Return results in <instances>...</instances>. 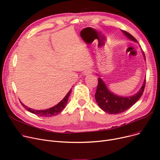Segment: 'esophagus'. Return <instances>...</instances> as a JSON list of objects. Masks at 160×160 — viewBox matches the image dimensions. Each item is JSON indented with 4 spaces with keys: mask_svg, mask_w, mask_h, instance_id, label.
<instances>
[{
    "mask_svg": "<svg viewBox=\"0 0 160 160\" xmlns=\"http://www.w3.org/2000/svg\"><path fill=\"white\" fill-rule=\"evenodd\" d=\"M92 72H93V70H92L91 69H86L84 71V74L85 75H89V74H91Z\"/></svg>",
    "mask_w": 160,
    "mask_h": 160,
    "instance_id": "1",
    "label": "esophagus"
}]
</instances>
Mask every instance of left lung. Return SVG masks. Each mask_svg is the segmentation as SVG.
Listing matches in <instances>:
<instances>
[{
  "mask_svg": "<svg viewBox=\"0 0 160 160\" xmlns=\"http://www.w3.org/2000/svg\"><path fill=\"white\" fill-rule=\"evenodd\" d=\"M124 34L133 41H136V38L130 33L126 31H122ZM145 56V54L143 52ZM146 79L143 85L138 93L130 97H121L114 95L108 89L104 82L100 77L98 78V85L95 93V99L99 107L110 114H118L127 110L131 108L140 98L144 92Z\"/></svg>",
  "mask_w": 160,
  "mask_h": 160,
  "instance_id": "left-lung-1",
  "label": "left lung"
}]
</instances>
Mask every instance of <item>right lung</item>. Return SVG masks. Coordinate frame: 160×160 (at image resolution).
I'll use <instances>...</instances> for the list:
<instances>
[{"label": "right lung", "mask_w": 160, "mask_h": 160, "mask_svg": "<svg viewBox=\"0 0 160 160\" xmlns=\"http://www.w3.org/2000/svg\"><path fill=\"white\" fill-rule=\"evenodd\" d=\"M72 89H70V91L68 92V93L67 94V95L64 97V98L60 102H59L57 105H56L55 106L50 108L49 109H47V110H33V109L28 108L27 106H25L24 104H23L21 102V104H22V106L26 109L27 110H28V112L39 115V116H41V117H52V116H54L57 114H58L59 113H60L63 109L65 108L66 104L67 102V100H68L69 97L71 93Z\"/></svg>", "instance_id": "right-lung-1"}]
</instances>
